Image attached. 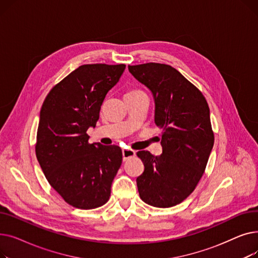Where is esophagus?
<instances>
[{
  "instance_id": "34e87169",
  "label": "esophagus",
  "mask_w": 258,
  "mask_h": 258,
  "mask_svg": "<svg viewBox=\"0 0 258 258\" xmlns=\"http://www.w3.org/2000/svg\"><path fill=\"white\" fill-rule=\"evenodd\" d=\"M136 156V153L133 150H122V157H123V161H126L130 158H133Z\"/></svg>"
}]
</instances>
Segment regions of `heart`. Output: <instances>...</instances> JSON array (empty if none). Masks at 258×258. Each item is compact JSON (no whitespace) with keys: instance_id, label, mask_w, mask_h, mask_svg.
I'll return each mask as SVG.
<instances>
[{"instance_id":"1","label":"heart","mask_w":258,"mask_h":258,"mask_svg":"<svg viewBox=\"0 0 258 258\" xmlns=\"http://www.w3.org/2000/svg\"><path fill=\"white\" fill-rule=\"evenodd\" d=\"M136 92H141V91H139V90H134V91H131V92H128L127 94H132V93H136Z\"/></svg>"}]
</instances>
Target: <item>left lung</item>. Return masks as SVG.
<instances>
[{"label":"left lung","instance_id":"1","mask_svg":"<svg viewBox=\"0 0 258 258\" xmlns=\"http://www.w3.org/2000/svg\"><path fill=\"white\" fill-rule=\"evenodd\" d=\"M155 98V122L162 128V154L140 151L144 171L137 178L141 200L168 208L190 196L204 174L214 143L210 111L202 92L166 63L128 66Z\"/></svg>","mask_w":258,"mask_h":258}]
</instances>
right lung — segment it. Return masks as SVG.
Returning a JSON list of instances; mask_svg holds the SVG:
<instances>
[{"label":"right lung","instance_id":"right-lung-1","mask_svg":"<svg viewBox=\"0 0 258 258\" xmlns=\"http://www.w3.org/2000/svg\"><path fill=\"white\" fill-rule=\"evenodd\" d=\"M125 64L78 67L48 93L39 114L35 155L49 184L68 204L95 209L108 201L122 163L117 145L89 143L105 95Z\"/></svg>","mask_w":258,"mask_h":258}]
</instances>
